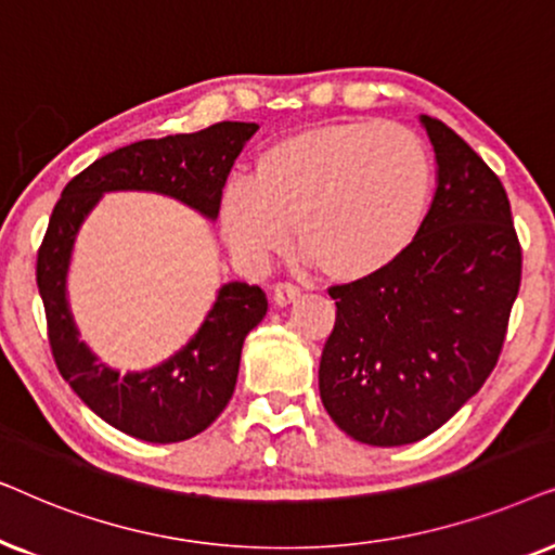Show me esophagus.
<instances>
[{"label":"esophagus","instance_id":"1","mask_svg":"<svg viewBox=\"0 0 555 555\" xmlns=\"http://www.w3.org/2000/svg\"><path fill=\"white\" fill-rule=\"evenodd\" d=\"M297 297H299V289L294 284H276V286H273V301H276L279 307H289Z\"/></svg>","mask_w":555,"mask_h":555}]
</instances>
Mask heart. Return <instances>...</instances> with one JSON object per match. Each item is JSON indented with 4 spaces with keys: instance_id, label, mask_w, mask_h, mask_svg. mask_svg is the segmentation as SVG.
Here are the masks:
<instances>
[{
    "instance_id": "obj_1",
    "label": "heart",
    "mask_w": 555,
    "mask_h": 555,
    "mask_svg": "<svg viewBox=\"0 0 555 555\" xmlns=\"http://www.w3.org/2000/svg\"><path fill=\"white\" fill-rule=\"evenodd\" d=\"M431 162L411 129L378 118L337 121L279 139L256 180L220 195V231L241 263L263 269L292 228L324 276L358 282L393 263L424 223Z\"/></svg>"
}]
</instances>
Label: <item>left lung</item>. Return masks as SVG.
Segmentation results:
<instances>
[{
  "instance_id": "1",
  "label": "left lung",
  "mask_w": 555,
  "mask_h": 555,
  "mask_svg": "<svg viewBox=\"0 0 555 555\" xmlns=\"http://www.w3.org/2000/svg\"><path fill=\"white\" fill-rule=\"evenodd\" d=\"M437 190L411 246L386 269L332 286L335 330L320 398L347 437L403 447L444 426L498 363L520 289L507 192L447 124L418 116Z\"/></svg>"
}]
</instances>
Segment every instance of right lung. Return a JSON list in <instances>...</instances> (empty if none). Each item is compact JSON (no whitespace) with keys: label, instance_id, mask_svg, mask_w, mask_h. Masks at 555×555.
Here are the masks:
<instances>
[{"label":"right lung","instance_id":"right-lung-1","mask_svg":"<svg viewBox=\"0 0 555 555\" xmlns=\"http://www.w3.org/2000/svg\"><path fill=\"white\" fill-rule=\"evenodd\" d=\"M254 121H220L195 134L121 146L65 184L37 254V289L48 317L57 371L108 426L152 444L192 439L216 421L238 380L243 339L266 317L261 286L220 284L201 327L180 350L144 371L101 363L80 339L68 301V273L80 228L108 192H154L216 220L225 180Z\"/></svg>","mask_w":555,"mask_h":555}]
</instances>
